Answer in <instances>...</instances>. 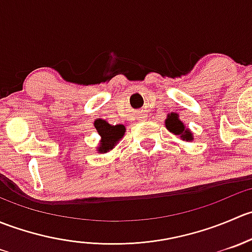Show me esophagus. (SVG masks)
<instances>
[{
  "instance_id": "1",
  "label": "esophagus",
  "mask_w": 252,
  "mask_h": 252,
  "mask_svg": "<svg viewBox=\"0 0 252 252\" xmlns=\"http://www.w3.org/2000/svg\"><path fill=\"white\" fill-rule=\"evenodd\" d=\"M145 119H146V116H144V117H141V121H145Z\"/></svg>"
}]
</instances>
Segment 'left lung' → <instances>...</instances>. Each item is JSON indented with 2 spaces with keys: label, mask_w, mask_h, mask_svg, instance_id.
<instances>
[{
  "label": "left lung",
  "mask_w": 252,
  "mask_h": 252,
  "mask_svg": "<svg viewBox=\"0 0 252 252\" xmlns=\"http://www.w3.org/2000/svg\"><path fill=\"white\" fill-rule=\"evenodd\" d=\"M166 123V128L168 129L171 133H173L174 135H179L183 140L185 141H191L194 140V136L192 133L189 129L185 128L184 123L179 119V114L177 113H171L167 116V119L164 121Z\"/></svg>",
  "instance_id": "left-lung-1"
}]
</instances>
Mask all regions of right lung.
Wrapping results in <instances>:
<instances>
[{
	"label": "right lung",
	"instance_id": "obj_1",
	"mask_svg": "<svg viewBox=\"0 0 252 252\" xmlns=\"http://www.w3.org/2000/svg\"><path fill=\"white\" fill-rule=\"evenodd\" d=\"M94 126H95L98 135L101 136L100 146L97 147V152H100V154L101 152L106 154V152L113 149L117 142L123 138L124 133H126V126L123 124L111 126L103 119H96Z\"/></svg>",
	"mask_w": 252,
	"mask_h": 252
}]
</instances>
